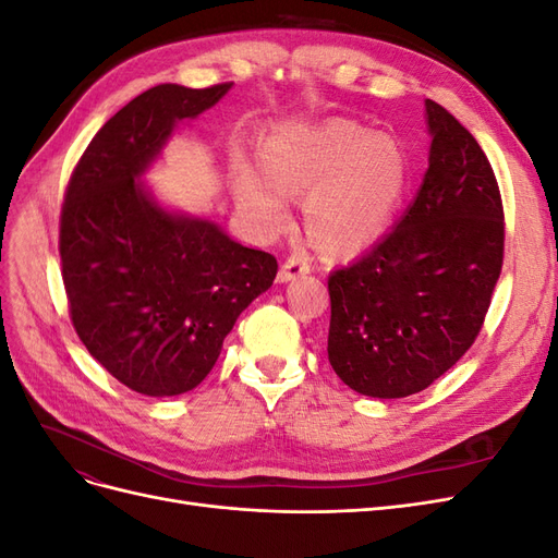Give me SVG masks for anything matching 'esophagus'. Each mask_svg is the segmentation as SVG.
I'll use <instances>...</instances> for the list:
<instances>
[{
  "instance_id": "obj_1",
  "label": "esophagus",
  "mask_w": 558,
  "mask_h": 558,
  "mask_svg": "<svg viewBox=\"0 0 558 558\" xmlns=\"http://www.w3.org/2000/svg\"><path fill=\"white\" fill-rule=\"evenodd\" d=\"M310 269H312V265H310V260L305 256H289V258L283 260V265L279 267L277 279L281 283L283 281H291V279L300 277V275H310Z\"/></svg>"
}]
</instances>
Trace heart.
<instances>
[{"mask_svg": "<svg viewBox=\"0 0 558 558\" xmlns=\"http://www.w3.org/2000/svg\"><path fill=\"white\" fill-rule=\"evenodd\" d=\"M260 170L232 167L240 207L267 230L289 218L283 195H304L305 228L326 256L344 258L375 244L391 226L410 183V158L388 134L332 118L289 125L258 148Z\"/></svg>", "mask_w": 558, "mask_h": 558, "instance_id": "1", "label": "heart"}]
</instances>
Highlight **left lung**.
Returning a JSON list of instances; mask_svg holds the SVG:
<instances>
[{
    "label": "left lung",
    "instance_id": "1",
    "mask_svg": "<svg viewBox=\"0 0 558 558\" xmlns=\"http://www.w3.org/2000/svg\"><path fill=\"white\" fill-rule=\"evenodd\" d=\"M430 158L396 228L328 277V361L373 398L424 391L477 340L502 267L505 216L477 140L426 99Z\"/></svg>",
    "mask_w": 558,
    "mask_h": 558
}]
</instances>
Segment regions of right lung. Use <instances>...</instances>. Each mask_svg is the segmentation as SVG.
I'll list each match as a JSON object with an SVG mask.
<instances>
[{
    "label": "right lung",
    "instance_id": "1",
    "mask_svg": "<svg viewBox=\"0 0 558 558\" xmlns=\"http://www.w3.org/2000/svg\"><path fill=\"white\" fill-rule=\"evenodd\" d=\"M230 86L162 83L134 97L83 150L64 193L60 260L74 330L111 377L144 396L193 391L277 277L272 253L165 211L140 181L174 125Z\"/></svg>",
    "mask_w": 558,
    "mask_h": 558
}]
</instances>
